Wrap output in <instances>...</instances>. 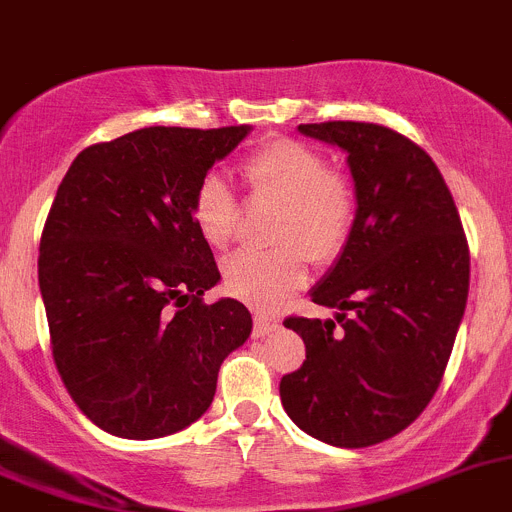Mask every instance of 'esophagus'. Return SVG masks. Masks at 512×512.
Segmentation results:
<instances>
[{
  "label": "esophagus",
  "instance_id": "esophagus-1",
  "mask_svg": "<svg viewBox=\"0 0 512 512\" xmlns=\"http://www.w3.org/2000/svg\"><path fill=\"white\" fill-rule=\"evenodd\" d=\"M278 328H280L278 318H272V315H265V313L255 315V336L257 338L270 336V333L278 331Z\"/></svg>",
  "mask_w": 512,
  "mask_h": 512
}]
</instances>
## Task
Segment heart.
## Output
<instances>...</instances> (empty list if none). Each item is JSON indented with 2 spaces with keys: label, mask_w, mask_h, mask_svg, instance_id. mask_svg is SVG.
<instances>
[{
  "label": "heart",
  "mask_w": 512,
  "mask_h": 512,
  "mask_svg": "<svg viewBox=\"0 0 512 512\" xmlns=\"http://www.w3.org/2000/svg\"><path fill=\"white\" fill-rule=\"evenodd\" d=\"M242 179L252 197L280 202L267 252L242 250L224 260V283L232 295L255 308H275L308 278V257L318 265L336 260L356 224V186L328 169L323 154L293 138H272L245 156ZM191 219L207 245L222 250L237 229V199L219 174L199 181Z\"/></svg>",
  "instance_id": "1"
}]
</instances>
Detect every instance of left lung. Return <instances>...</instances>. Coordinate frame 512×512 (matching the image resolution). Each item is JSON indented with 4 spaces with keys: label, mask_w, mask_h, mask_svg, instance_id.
Returning a JSON list of instances; mask_svg holds the SVG:
<instances>
[{
    "label": "left lung",
    "mask_w": 512,
    "mask_h": 512,
    "mask_svg": "<svg viewBox=\"0 0 512 512\" xmlns=\"http://www.w3.org/2000/svg\"><path fill=\"white\" fill-rule=\"evenodd\" d=\"M348 154L358 212L336 265L310 290L336 318H285L305 361L280 399L310 437L371 447L407 429L442 381L470 290L455 199L424 148L379 123H300Z\"/></svg>",
    "instance_id": "8db88e82"
}]
</instances>
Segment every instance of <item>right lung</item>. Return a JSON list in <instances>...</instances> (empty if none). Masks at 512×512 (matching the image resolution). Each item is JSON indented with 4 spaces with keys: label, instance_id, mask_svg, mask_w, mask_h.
I'll return each instance as SVG.
<instances>
[{
    "label": "right lung",
    "instance_id": "add662e5",
    "mask_svg": "<svg viewBox=\"0 0 512 512\" xmlns=\"http://www.w3.org/2000/svg\"><path fill=\"white\" fill-rule=\"evenodd\" d=\"M250 126H148L83 148L57 186L40 240L52 358L103 432L156 439L197 422L224 358L250 338L219 283L191 199Z\"/></svg>",
    "mask_w": 512,
    "mask_h": 512
}]
</instances>
